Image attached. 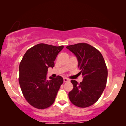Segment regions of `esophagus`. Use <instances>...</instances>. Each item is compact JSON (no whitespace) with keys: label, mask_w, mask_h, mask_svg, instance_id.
Returning a JSON list of instances; mask_svg holds the SVG:
<instances>
[{"label":"esophagus","mask_w":126,"mask_h":126,"mask_svg":"<svg viewBox=\"0 0 126 126\" xmlns=\"http://www.w3.org/2000/svg\"><path fill=\"white\" fill-rule=\"evenodd\" d=\"M63 81L64 82H69V79L67 78H64L63 79Z\"/></svg>","instance_id":"34e87169"}]
</instances>
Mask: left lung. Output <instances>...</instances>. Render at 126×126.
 Listing matches in <instances>:
<instances>
[{
  "label": "left lung",
  "mask_w": 126,
  "mask_h": 126,
  "mask_svg": "<svg viewBox=\"0 0 126 126\" xmlns=\"http://www.w3.org/2000/svg\"><path fill=\"white\" fill-rule=\"evenodd\" d=\"M76 55L78 67L83 79L80 83L71 80L73 88L68 94L74 106L86 108L93 105L105 89L108 71L105 61L99 51L89 44L82 43L66 47Z\"/></svg>",
  "instance_id": "8db88e82"
}]
</instances>
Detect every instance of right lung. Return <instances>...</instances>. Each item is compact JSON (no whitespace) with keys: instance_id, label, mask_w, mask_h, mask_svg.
Wrapping results in <instances>:
<instances>
[{"instance_id":"1","label":"right lung","mask_w":126,"mask_h":126,"mask_svg":"<svg viewBox=\"0 0 126 126\" xmlns=\"http://www.w3.org/2000/svg\"><path fill=\"white\" fill-rule=\"evenodd\" d=\"M63 48L40 43L29 48L23 56L19 68V83L25 99L33 107L43 110L54 103L63 79L57 76L48 80L46 75Z\"/></svg>"}]
</instances>
